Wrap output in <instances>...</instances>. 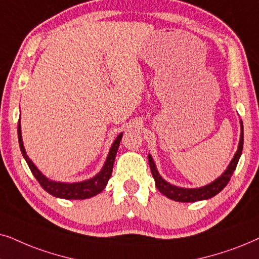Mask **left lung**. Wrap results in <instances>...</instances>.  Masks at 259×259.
Returning a JSON list of instances; mask_svg holds the SVG:
<instances>
[{"mask_svg": "<svg viewBox=\"0 0 259 259\" xmlns=\"http://www.w3.org/2000/svg\"><path fill=\"white\" fill-rule=\"evenodd\" d=\"M240 129H242V133H240V140H239V144H238L237 153L234 154V156L232 160H231L230 164L227 165L226 170L224 171L218 179H215L214 181L204 186V187L182 188V187H178V186L169 184V182H167L164 179H162L161 175L158 174L156 165H155L153 161V157H151L150 154H148V161H149L151 174H153L155 185H156L158 191H160L163 195L167 196V198L175 200V201H179V202H194V201H199V200H206L217 195L219 192H222L223 189L225 188V186L229 184L233 171L236 170V167L238 164V161H239L240 158V155H242L243 143H244V132H243L242 120H240Z\"/></svg>", "mask_w": 259, "mask_h": 259, "instance_id": "obj_1", "label": "left lung"}]
</instances>
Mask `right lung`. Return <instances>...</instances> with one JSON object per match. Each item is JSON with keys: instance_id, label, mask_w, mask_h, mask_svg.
Wrapping results in <instances>:
<instances>
[{"instance_id": "add662e5", "label": "right lung", "mask_w": 259, "mask_h": 259, "mask_svg": "<svg viewBox=\"0 0 259 259\" xmlns=\"http://www.w3.org/2000/svg\"><path fill=\"white\" fill-rule=\"evenodd\" d=\"M17 136H19L20 149H21L23 157H25L30 171H32L37 182H39L41 187H42L45 191L50 193L51 195L57 196V198L67 199V200H84V199H89V198H92V196L97 195L98 193H101L103 189L106 187V185H108L109 179L112 174L113 162H115L116 154H117V150H118V146L120 143V140H122L123 133H120L119 135L117 136L115 142L112 143L102 170L99 171L97 175H95L94 178L89 179V180L80 181V182H72V184L50 180V179L45 177V175L37 169L36 165L33 163L32 160H30L28 156H27L25 147H23L20 119H19V125H17Z\"/></svg>"}]
</instances>
